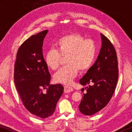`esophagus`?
<instances>
[{
    "instance_id": "esophagus-1",
    "label": "esophagus",
    "mask_w": 132,
    "mask_h": 132,
    "mask_svg": "<svg viewBox=\"0 0 132 132\" xmlns=\"http://www.w3.org/2000/svg\"><path fill=\"white\" fill-rule=\"evenodd\" d=\"M73 91V88L71 87L68 86H64V93H70Z\"/></svg>"
}]
</instances>
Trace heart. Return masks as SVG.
Returning a JSON list of instances; mask_svg holds the SVG:
<instances>
[{"mask_svg": "<svg viewBox=\"0 0 132 132\" xmlns=\"http://www.w3.org/2000/svg\"><path fill=\"white\" fill-rule=\"evenodd\" d=\"M97 46L91 39H86L79 33H71L57 40L55 49L46 53V63L50 69L55 70L59 68L62 57L66 56L65 66L59 69L53 79L57 82L70 84L76 77L78 70L84 71L90 68L96 57Z\"/></svg>", "mask_w": 132, "mask_h": 132, "instance_id": "obj_1", "label": "heart"}]
</instances>
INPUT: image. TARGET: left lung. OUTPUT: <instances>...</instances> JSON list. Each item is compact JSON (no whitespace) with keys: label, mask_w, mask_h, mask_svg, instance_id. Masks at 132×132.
Instances as JSON below:
<instances>
[{"label":"left lung","mask_w":132,"mask_h":132,"mask_svg":"<svg viewBox=\"0 0 132 132\" xmlns=\"http://www.w3.org/2000/svg\"><path fill=\"white\" fill-rule=\"evenodd\" d=\"M101 36L102 47L97 61L80 80L81 85H89L79 106L85 115H93L106 106L115 92L119 77L115 49L108 38L102 34Z\"/></svg>","instance_id":"left-lung-1"}]
</instances>
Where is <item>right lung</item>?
<instances>
[{
  "label": "right lung",
  "instance_id": "obj_1",
  "mask_svg": "<svg viewBox=\"0 0 132 132\" xmlns=\"http://www.w3.org/2000/svg\"><path fill=\"white\" fill-rule=\"evenodd\" d=\"M48 31L32 35L21 45L14 69L15 86L24 106L35 117L43 119L54 113L64 91L61 84L50 85L51 75L42 53Z\"/></svg>",
  "mask_w": 132,
  "mask_h": 132
}]
</instances>
